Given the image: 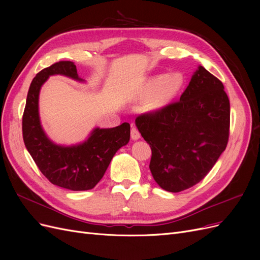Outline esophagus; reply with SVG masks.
Returning <instances> with one entry per match:
<instances>
[{
    "mask_svg": "<svg viewBox=\"0 0 260 260\" xmlns=\"http://www.w3.org/2000/svg\"><path fill=\"white\" fill-rule=\"evenodd\" d=\"M140 137H141V135H140L139 130L135 127V125H132V128H131V139L136 141V140H139Z\"/></svg>",
    "mask_w": 260,
    "mask_h": 260,
    "instance_id": "obj_1",
    "label": "esophagus"
}]
</instances>
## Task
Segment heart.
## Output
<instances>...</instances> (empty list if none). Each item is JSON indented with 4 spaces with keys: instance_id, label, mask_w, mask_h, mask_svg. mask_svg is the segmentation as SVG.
Returning <instances> with one entry per match:
<instances>
[{
    "instance_id": "obj_1",
    "label": "heart",
    "mask_w": 260,
    "mask_h": 260,
    "mask_svg": "<svg viewBox=\"0 0 260 260\" xmlns=\"http://www.w3.org/2000/svg\"><path fill=\"white\" fill-rule=\"evenodd\" d=\"M184 84L183 76L175 73L170 75H158L154 77L149 82V89L152 91L158 90L156 96L152 101L149 109L156 111L164 106H166L169 102L174 99L182 89Z\"/></svg>"
}]
</instances>
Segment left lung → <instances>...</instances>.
Listing matches in <instances>:
<instances>
[{"mask_svg":"<svg viewBox=\"0 0 260 260\" xmlns=\"http://www.w3.org/2000/svg\"><path fill=\"white\" fill-rule=\"evenodd\" d=\"M151 146L156 183L177 193L202 181L229 140L230 102L222 82L200 66L180 101L136 119Z\"/></svg>","mask_w":260,"mask_h":260,"instance_id":"left-lung-1","label":"left lung"}]
</instances>
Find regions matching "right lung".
<instances>
[{
    "label": "right lung",
    "mask_w": 260,
    "mask_h": 260,
    "mask_svg": "<svg viewBox=\"0 0 260 260\" xmlns=\"http://www.w3.org/2000/svg\"><path fill=\"white\" fill-rule=\"evenodd\" d=\"M62 75L84 81L73 61H58L41 70L30 84L22 116V138L38 168L51 183L72 191H86L103 178L114 155L130 140V124L115 128H95L84 142L64 146L48 138L39 116V94L50 76Z\"/></svg>",
    "instance_id": "right-lung-1"
}]
</instances>
